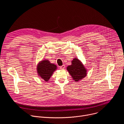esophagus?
<instances>
[{
    "label": "esophagus",
    "instance_id": "obj_1",
    "mask_svg": "<svg viewBox=\"0 0 124 124\" xmlns=\"http://www.w3.org/2000/svg\"><path fill=\"white\" fill-rule=\"evenodd\" d=\"M65 65H62V66H60V67H59V68H60V69H64V68H65Z\"/></svg>",
    "mask_w": 124,
    "mask_h": 124
}]
</instances>
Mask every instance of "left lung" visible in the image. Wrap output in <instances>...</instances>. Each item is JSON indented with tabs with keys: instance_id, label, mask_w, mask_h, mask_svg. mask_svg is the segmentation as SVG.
<instances>
[{
	"instance_id": "8db88e82",
	"label": "left lung",
	"mask_w": 124,
	"mask_h": 124,
	"mask_svg": "<svg viewBox=\"0 0 124 124\" xmlns=\"http://www.w3.org/2000/svg\"><path fill=\"white\" fill-rule=\"evenodd\" d=\"M67 70L71 75L73 79L78 81L82 79L87 75V71L81 62L77 58H75L72 62V65L69 66Z\"/></svg>"
}]
</instances>
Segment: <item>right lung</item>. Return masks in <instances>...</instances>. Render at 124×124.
Wrapping results in <instances>:
<instances>
[{
    "mask_svg": "<svg viewBox=\"0 0 124 124\" xmlns=\"http://www.w3.org/2000/svg\"><path fill=\"white\" fill-rule=\"evenodd\" d=\"M56 68L55 64L50 63L48 60H43L37 66L38 74L45 81H47Z\"/></svg>",
    "mask_w": 124,
    "mask_h": 124,
    "instance_id": "add662e5",
    "label": "right lung"
}]
</instances>
